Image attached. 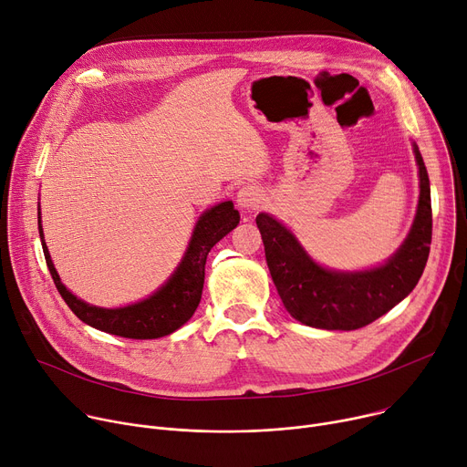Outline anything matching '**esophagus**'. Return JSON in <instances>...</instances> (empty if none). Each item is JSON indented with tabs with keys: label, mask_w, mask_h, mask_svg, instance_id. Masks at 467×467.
I'll return each mask as SVG.
<instances>
[{
	"label": "esophagus",
	"mask_w": 467,
	"mask_h": 467,
	"mask_svg": "<svg viewBox=\"0 0 467 467\" xmlns=\"http://www.w3.org/2000/svg\"><path fill=\"white\" fill-rule=\"evenodd\" d=\"M264 202V194L258 187H253V185H246L243 187L239 192H237V205L241 209H246V211H254L260 207V203Z\"/></svg>",
	"instance_id": "1"
}]
</instances>
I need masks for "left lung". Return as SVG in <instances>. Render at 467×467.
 I'll return each instance as SVG.
<instances>
[{
  "instance_id": "8db88e82",
  "label": "left lung",
  "mask_w": 467,
  "mask_h": 467,
  "mask_svg": "<svg viewBox=\"0 0 467 467\" xmlns=\"http://www.w3.org/2000/svg\"><path fill=\"white\" fill-rule=\"evenodd\" d=\"M419 164L420 194L417 217L400 250L385 265L361 273H337L314 264L297 239L265 213L256 224L278 296L297 321L317 329H361L399 305L415 288L432 243V203L426 166Z\"/></svg>"
}]
</instances>
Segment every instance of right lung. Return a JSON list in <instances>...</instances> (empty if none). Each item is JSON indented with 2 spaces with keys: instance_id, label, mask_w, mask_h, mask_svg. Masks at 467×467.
<instances>
[{
  "instance_id": "add662e5",
  "label": "right lung",
  "mask_w": 467,
  "mask_h": 467,
  "mask_svg": "<svg viewBox=\"0 0 467 467\" xmlns=\"http://www.w3.org/2000/svg\"><path fill=\"white\" fill-rule=\"evenodd\" d=\"M239 224V211L232 202H223L205 211L192 234L183 262L162 288L150 299L129 305L125 308H99L91 306L70 294L59 280V275L50 260L48 248L43 237L39 217V234L43 253L52 275V280L63 301L68 305L84 324L125 338H159L173 333L192 317L196 312L205 278V260L211 248Z\"/></svg>"
}]
</instances>
